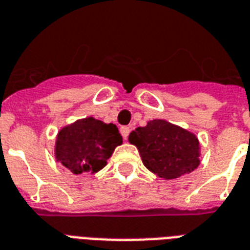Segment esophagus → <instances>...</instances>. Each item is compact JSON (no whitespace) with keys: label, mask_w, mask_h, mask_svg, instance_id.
I'll return each mask as SVG.
<instances>
[{"label":"esophagus","mask_w":250,"mask_h":250,"mask_svg":"<svg viewBox=\"0 0 250 250\" xmlns=\"http://www.w3.org/2000/svg\"><path fill=\"white\" fill-rule=\"evenodd\" d=\"M121 133H122V136H123V139L127 140V138H128V135H129V127H127V125L121 127Z\"/></svg>","instance_id":"obj_1"}]
</instances>
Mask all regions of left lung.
I'll return each instance as SVG.
<instances>
[{
    "label": "left lung",
    "instance_id": "left-lung-1",
    "mask_svg": "<svg viewBox=\"0 0 250 250\" xmlns=\"http://www.w3.org/2000/svg\"><path fill=\"white\" fill-rule=\"evenodd\" d=\"M143 164L161 178L174 180L199 165V142L194 133L163 119L148 122L129 133Z\"/></svg>",
    "mask_w": 250,
    "mask_h": 250
}]
</instances>
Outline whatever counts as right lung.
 Wrapping results in <instances>:
<instances>
[{
  "label": "right lung",
  "mask_w": 250,
  "mask_h": 250,
  "mask_svg": "<svg viewBox=\"0 0 250 250\" xmlns=\"http://www.w3.org/2000/svg\"><path fill=\"white\" fill-rule=\"evenodd\" d=\"M122 139L115 125L86 118L64 127L56 140V160L73 174L101 170Z\"/></svg>",
  "instance_id": "1"
}]
</instances>
